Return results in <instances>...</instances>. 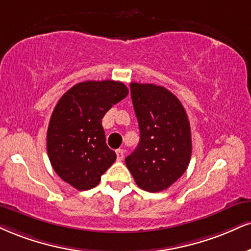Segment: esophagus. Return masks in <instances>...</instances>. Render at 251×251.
<instances>
[{"label":"esophagus","mask_w":251,"mask_h":251,"mask_svg":"<svg viewBox=\"0 0 251 251\" xmlns=\"http://www.w3.org/2000/svg\"><path fill=\"white\" fill-rule=\"evenodd\" d=\"M117 160L118 161H122L124 159V154H125V152H124V150H117Z\"/></svg>","instance_id":"esophagus-1"}]
</instances>
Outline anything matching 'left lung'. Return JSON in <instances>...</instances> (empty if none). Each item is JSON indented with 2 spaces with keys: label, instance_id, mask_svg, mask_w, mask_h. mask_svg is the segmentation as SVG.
Returning <instances> with one entry per match:
<instances>
[{
  "label": "left lung",
  "instance_id": "8db88e82",
  "mask_svg": "<svg viewBox=\"0 0 251 251\" xmlns=\"http://www.w3.org/2000/svg\"><path fill=\"white\" fill-rule=\"evenodd\" d=\"M129 87L140 141L125 159L126 166L141 189L161 192L182 176L191 161L188 117L181 101L165 87L139 83Z\"/></svg>",
  "mask_w": 251,
  "mask_h": 251
}]
</instances>
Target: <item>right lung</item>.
<instances>
[{"label":"right lung","instance_id":"obj_1","mask_svg":"<svg viewBox=\"0 0 251 251\" xmlns=\"http://www.w3.org/2000/svg\"><path fill=\"white\" fill-rule=\"evenodd\" d=\"M128 95L122 81H81L66 91L51 114L47 133L50 162L58 176L79 191L96 187L116 161L101 119Z\"/></svg>","mask_w":251,"mask_h":251}]
</instances>
